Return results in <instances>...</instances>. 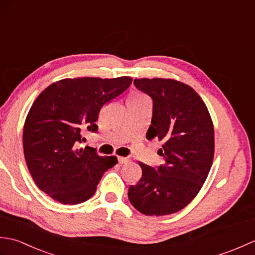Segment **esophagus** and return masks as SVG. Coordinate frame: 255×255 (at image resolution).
Wrapping results in <instances>:
<instances>
[{"label": "esophagus", "instance_id": "1", "mask_svg": "<svg viewBox=\"0 0 255 255\" xmlns=\"http://www.w3.org/2000/svg\"><path fill=\"white\" fill-rule=\"evenodd\" d=\"M118 162L121 164H124V163H127V162H129V159L125 158V156H118Z\"/></svg>", "mask_w": 255, "mask_h": 255}]
</instances>
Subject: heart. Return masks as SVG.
Returning <instances> with one entry per match:
<instances>
[{
    "mask_svg": "<svg viewBox=\"0 0 255 255\" xmlns=\"http://www.w3.org/2000/svg\"><path fill=\"white\" fill-rule=\"evenodd\" d=\"M143 100H147V97H145L143 94L141 93H132L128 96L127 99V103H137V102H141Z\"/></svg>",
    "mask_w": 255,
    "mask_h": 255,
    "instance_id": "heart-1",
    "label": "heart"
}]
</instances>
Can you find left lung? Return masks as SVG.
<instances>
[{"mask_svg": "<svg viewBox=\"0 0 255 255\" xmlns=\"http://www.w3.org/2000/svg\"><path fill=\"white\" fill-rule=\"evenodd\" d=\"M134 86L153 101L147 139L164 143V164L153 169L139 162L142 176L128 191L131 205L147 216L174 214L202 188L213 164L214 125L204 101L191 86L173 79H134Z\"/></svg>", "mask_w": 255, "mask_h": 255, "instance_id": "1", "label": "left lung"}]
</instances>
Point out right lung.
Listing matches in <instances>:
<instances>
[{
  "instance_id": "add662e5",
  "label": "right lung",
  "mask_w": 255,
  "mask_h": 255,
  "mask_svg": "<svg viewBox=\"0 0 255 255\" xmlns=\"http://www.w3.org/2000/svg\"><path fill=\"white\" fill-rule=\"evenodd\" d=\"M132 82L115 79H63L41 92L32 103L23 130L26 164L40 191L61 204L75 205L93 196L97 184L117 158L96 149H77L82 130L97 131L101 108Z\"/></svg>"
}]
</instances>
